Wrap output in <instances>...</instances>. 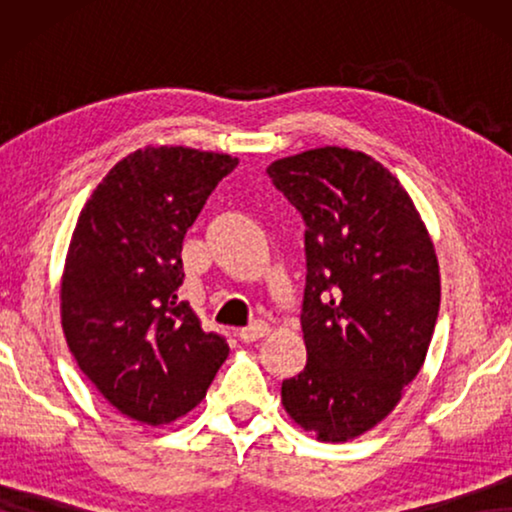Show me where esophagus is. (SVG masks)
<instances>
[{
	"label": "esophagus",
	"mask_w": 512,
	"mask_h": 512,
	"mask_svg": "<svg viewBox=\"0 0 512 512\" xmlns=\"http://www.w3.org/2000/svg\"><path fill=\"white\" fill-rule=\"evenodd\" d=\"M270 333V326L268 324H263V321H258V324H251L249 328H242L240 333H237V338H240L242 342H256V340H261V338H265V335Z\"/></svg>",
	"instance_id": "esophagus-1"
}]
</instances>
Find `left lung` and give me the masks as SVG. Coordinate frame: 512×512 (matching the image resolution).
<instances>
[{"instance_id": "obj_1", "label": "left lung", "mask_w": 512, "mask_h": 512, "mask_svg": "<svg viewBox=\"0 0 512 512\" xmlns=\"http://www.w3.org/2000/svg\"><path fill=\"white\" fill-rule=\"evenodd\" d=\"M305 219V368L282 405L321 443H347L396 408L429 352L440 268L415 202L363 151L321 146L268 165Z\"/></svg>"}]
</instances>
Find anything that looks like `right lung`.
I'll return each mask as SVG.
<instances>
[{
	"label": "right lung",
	"instance_id": "right-lung-1",
	"mask_svg": "<svg viewBox=\"0 0 512 512\" xmlns=\"http://www.w3.org/2000/svg\"><path fill=\"white\" fill-rule=\"evenodd\" d=\"M235 165L228 153L144 146L111 167L76 221L62 331L83 375L135 422L188 415L228 356L177 291L186 230Z\"/></svg>",
	"mask_w": 512,
	"mask_h": 512
}]
</instances>
